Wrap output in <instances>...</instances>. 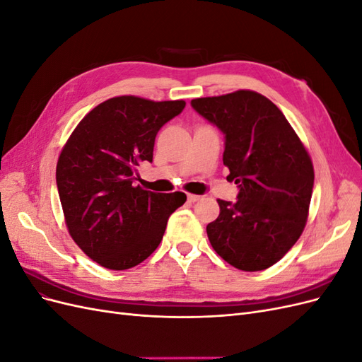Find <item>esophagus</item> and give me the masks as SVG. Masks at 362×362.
<instances>
[{"label":"esophagus","mask_w":362,"mask_h":362,"mask_svg":"<svg viewBox=\"0 0 362 362\" xmlns=\"http://www.w3.org/2000/svg\"><path fill=\"white\" fill-rule=\"evenodd\" d=\"M187 199H189L190 202H196V201L201 199V196H199V194H193V193H187Z\"/></svg>","instance_id":"34e87169"}]
</instances>
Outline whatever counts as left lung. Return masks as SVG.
<instances>
[{
	"instance_id": "obj_1",
	"label": "left lung",
	"mask_w": 362,
	"mask_h": 362,
	"mask_svg": "<svg viewBox=\"0 0 362 362\" xmlns=\"http://www.w3.org/2000/svg\"><path fill=\"white\" fill-rule=\"evenodd\" d=\"M196 112L225 134L223 164L240 193L217 199L221 214L208 240L238 270L269 269L298 242L308 221L314 185L311 157L287 117L254 90L192 100Z\"/></svg>"
}]
</instances>
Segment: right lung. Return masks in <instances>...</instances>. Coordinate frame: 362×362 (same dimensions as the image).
Masks as SVG:
<instances>
[{
  "mask_svg": "<svg viewBox=\"0 0 362 362\" xmlns=\"http://www.w3.org/2000/svg\"><path fill=\"white\" fill-rule=\"evenodd\" d=\"M185 101L115 96L87 113L64 144L56 180L64 223L84 254L110 270L145 261L187 196L134 185L137 166L152 161L158 129Z\"/></svg>",
  "mask_w": 362,
  "mask_h": 362,
  "instance_id": "right-lung-1",
  "label": "right lung"
}]
</instances>
